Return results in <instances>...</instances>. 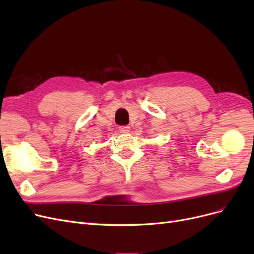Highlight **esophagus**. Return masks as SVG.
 Listing matches in <instances>:
<instances>
[{"label": "esophagus", "instance_id": "34e87169", "mask_svg": "<svg viewBox=\"0 0 254 254\" xmlns=\"http://www.w3.org/2000/svg\"><path fill=\"white\" fill-rule=\"evenodd\" d=\"M120 131L122 133H128L130 131V127L129 126H121L120 127Z\"/></svg>", "mask_w": 254, "mask_h": 254}]
</instances>
